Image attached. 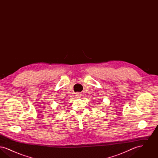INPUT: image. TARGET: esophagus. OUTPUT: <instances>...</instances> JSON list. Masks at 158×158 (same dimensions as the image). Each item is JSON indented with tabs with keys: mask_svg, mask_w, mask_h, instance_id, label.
<instances>
[{
	"mask_svg": "<svg viewBox=\"0 0 158 158\" xmlns=\"http://www.w3.org/2000/svg\"><path fill=\"white\" fill-rule=\"evenodd\" d=\"M76 96L77 97V98H81V96H82V94H81V93H80V92H77V93L76 94Z\"/></svg>",
	"mask_w": 158,
	"mask_h": 158,
	"instance_id": "esophagus-1",
	"label": "esophagus"
}]
</instances>
